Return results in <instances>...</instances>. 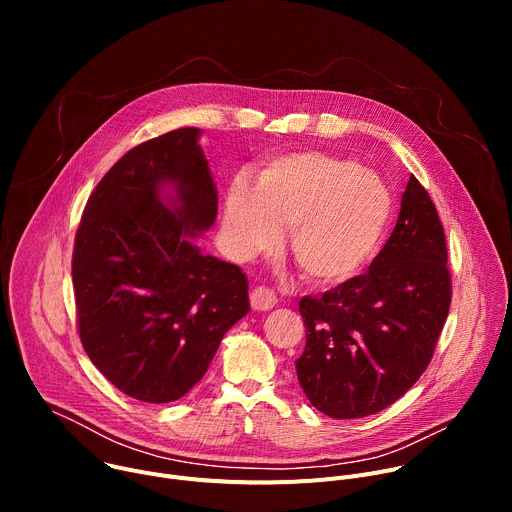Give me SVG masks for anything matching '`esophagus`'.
I'll list each match as a JSON object with an SVG mask.
<instances>
[{"label":"esophagus","mask_w":512,"mask_h":512,"mask_svg":"<svg viewBox=\"0 0 512 512\" xmlns=\"http://www.w3.org/2000/svg\"><path fill=\"white\" fill-rule=\"evenodd\" d=\"M277 304V296L275 291L265 287V285H259L251 291V308L257 310V312H267L271 310L273 306Z\"/></svg>","instance_id":"34e87169"}]
</instances>
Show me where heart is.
<instances>
[{
    "label": "heart",
    "mask_w": 512,
    "mask_h": 512,
    "mask_svg": "<svg viewBox=\"0 0 512 512\" xmlns=\"http://www.w3.org/2000/svg\"><path fill=\"white\" fill-rule=\"evenodd\" d=\"M391 192L371 170L322 152L271 160L255 186L235 180L225 200V229L235 255L247 259L289 229V251L318 285L354 277L377 253L391 218Z\"/></svg>",
    "instance_id": "heart-1"
}]
</instances>
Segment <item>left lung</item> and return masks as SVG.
Returning a JSON list of instances; mask_svg holds the SVG:
<instances>
[{"label":"left lung","instance_id":"obj_1","mask_svg":"<svg viewBox=\"0 0 512 512\" xmlns=\"http://www.w3.org/2000/svg\"><path fill=\"white\" fill-rule=\"evenodd\" d=\"M440 216L415 176L397 225L367 273L300 300L306 348L296 360L310 403L334 417L383 411L423 375L452 302Z\"/></svg>","mask_w":512,"mask_h":512}]
</instances>
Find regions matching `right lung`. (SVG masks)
<instances>
[{"mask_svg":"<svg viewBox=\"0 0 512 512\" xmlns=\"http://www.w3.org/2000/svg\"><path fill=\"white\" fill-rule=\"evenodd\" d=\"M198 137L182 127L135 145L93 190L75 237L83 348L145 403L184 397L251 310L245 273L192 243L218 210Z\"/></svg>","mask_w":512,"mask_h":512,"instance_id":"obj_1","label":"right lung"}]
</instances>
